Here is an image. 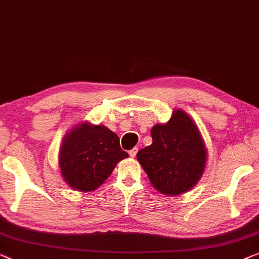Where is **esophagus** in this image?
Wrapping results in <instances>:
<instances>
[{"label":"esophagus","instance_id":"1","mask_svg":"<svg viewBox=\"0 0 259 259\" xmlns=\"http://www.w3.org/2000/svg\"><path fill=\"white\" fill-rule=\"evenodd\" d=\"M138 147H134L133 149H131V151L128 152V154H130V156L131 157H136V155H137V153H138Z\"/></svg>","mask_w":259,"mask_h":259}]
</instances>
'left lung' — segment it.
Here are the masks:
<instances>
[{
	"label": "left lung",
	"instance_id": "left-lung-1",
	"mask_svg": "<svg viewBox=\"0 0 259 259\" xmlns=\"http://www.w3.org/2000/svg\"><path fill=\"white\" fill-rule=\"evenodd\" d=\"M153 142L140 149L137 159L156 190L166 195L188 192L204 170L207 152L196 125L181 110L169 121L151 131Z\"/></svg>",
	"mask_w": 259,
	"mask_h": 259
}]
</instances>
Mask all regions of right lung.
I'll return each mask as SVG.
<instances>
[{
    "mask_svg": "<svg viewBox=\"0 0 259 259\" xmlns=\"http://www.w3.org/2000/svg\"><path fill=\"white\" fill-rule=\"evenodd\" d=\"M127 156L117 134L103 125L85 122L65 137L59 152V167L67 185L80 192H92Z\"/></svg>",
    "mask_w": 259,
    "mask_h": 259,
    "instance_id": "1",
    "label": "right lung"
}]
</instances>
